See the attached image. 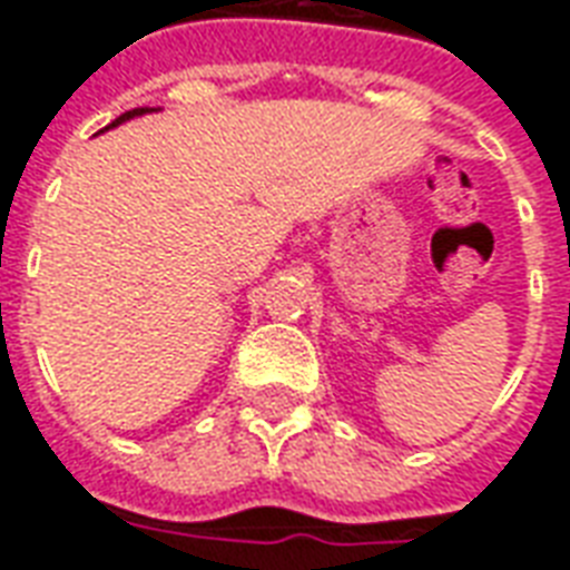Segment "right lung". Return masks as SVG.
<instances>
[{
	"label": "right lung",
	"instance_id": "add662e5",
	"mask_svg": "<svg viewBox=\"0 0 570 570\" xmlns=\"http://www.w3.org/2000/svg\"><path fill=\"white\" fill-rule=\"evenodd\" d=\"M147 111H156V108H132V111L120 114V117H117V120H114L111 126H120V124H126V120H132V117H141V114H147ZM111 126H105V129H111Z\"/></svg>",
	"mask_w": 570,
	"mask_h": 570
}]
</instances>
